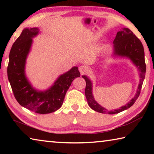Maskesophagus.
Returning <instances> with one entry per match:
<instances>
[{
	"label": "esophagus",
	"instance_id": "obj_1",
	"mask_svg": "<svg viewBox=\"0 0 154 154\" xmlns=\"http://www.w3.org/2000/svg\"><path fill=\"white\" fill-rule=\"evenodd\" d=\"M79 71L80 72V73L82 74V75H83V74L85 73V72H87L88 69H87V67L85 66H83V65H82V66H80L79 67Z\"/></svg>",
	"mask_w": 154,
	"mask_h": 154
}]
</instances>
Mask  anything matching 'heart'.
Wrapping results in <instances>:
<instances>
[{
	"label": "heart",
	"mask_w": 154,
	"mask_h": 154,
	"mask_svg": "<svg viewBox=\"0 0 154 154\" xmlns=\"http://www.w3.org/2000/svg\"><path fill=\"white\" fill-rule=\"evenodd\" d=\"M96 39H97V38H96V37H94V40H96Z\"/></svg>",
	"instance_id": "b5f03b06"
}]
</instances>
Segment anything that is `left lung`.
I'll list each match as a JSON object with an SVG mask.
<instances>
[{"label":"left lung","instance_id":"left-lung-1","mask_svg":"<svg viewBox=\"0 0 154 154\" xmlns=\"http://www.w3.org/2000/svg\"><path fill=\"white\" fill-rule=\"evenodd\" d=\"M113 55L115 56L126 57V58H129L139 71V76L140 79L136 94L130 100L129 103H128L126 105L121 106L119 109L108 111L107 109L100 106L94 100L92 94V81L86 75H83L82 77L86 82L85 95L88 100V105L93 110L101 113H118L119 112L126 110L133 105V104L139 96L143 81H144L145 77L146 64L145 62L144 48H143L140 41L134 35V34L128 28H122V30L117 33L116 38L113 41Z\"/></svg>","mask_w":154,"mask_h":154}]
</instances>
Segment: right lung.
I'll return each mask as SVG.
<instances>
[{
    "label": "right lung",
    "instance_id": "add662e5",
    "mask_svg": "<svg viewBox=\"0 0 154 154\" xmlns=\"http://www.w3.org/2000/svg\"><path fill=\"white\" fill-rule=\"evenodd\" d=\"M37 28H24L14 43L9 53L7 76L15 99L20 105L36 113L47 114L61 107L67 90L75 78L80 77L78 67L61 75L54 85L45 91L33 88L25 73L28 54L32 43V38L38 34Z\"/></svg>",
    "mask_w": 154,
    "mask_h": 154
}]
</instances>
